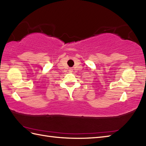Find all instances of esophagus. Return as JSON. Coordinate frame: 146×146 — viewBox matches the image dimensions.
Here are the masks:
<instances>
[{"instance_id": "34e87169", "label": "esophagus", "mask_w": 146, "mask_h": 146, "mask_svg": "<svg viewBox=\"0 0 146 146\" xmlns=\"http://www.w3.org/2000/svg\"><path fill=\"white\" fill-rule=\"evenodd\" d=\"M70 72H72V70H70Z\"/></svg>"}]
</instances>
